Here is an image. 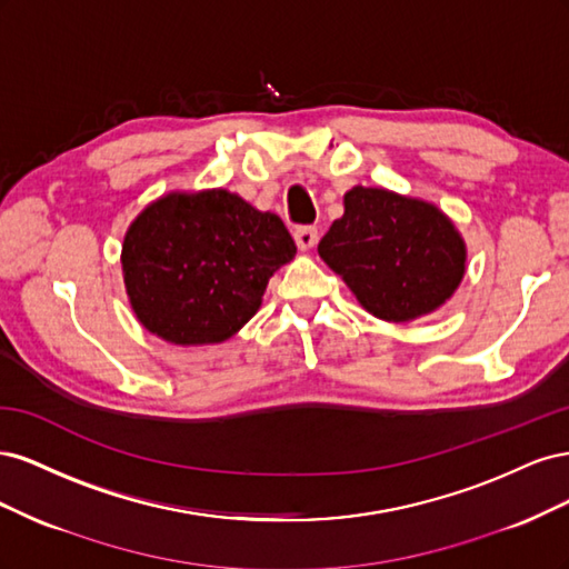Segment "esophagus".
<instances>
[{
  "label": "esophagus",
  "mask_w": 569,
  "mask_h": 569,
  "mask_svg": "<svg viewBox=\"0 0 569 569\" xmlns=\"http://www.w3.org/2000/svg\"><path fill=\"white\" fill-rule=\"evenodd\" d=\"M295 242L299 251H311L318 244V230L316 228H299L295 232Z\"/></svg>",
  "instance_id": "esophagus-1"
}]
</instances>
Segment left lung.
Instances as JSON below:
<instances>
[{"instance_id":"1","label":"left lung","mask_w":569,"mask_h":569,"mask_svg":"<svg viewBox=\"0 0 569 569\" xmlns=\"http://www.w3.org/2000/svg\"><path fill=\"white\" fill-rule=\"evenodd\" d=\"M318 253L375 318L410 322L449 301L468 270V247L437 203L356 184Z\"/></svg>"}]
</instances>
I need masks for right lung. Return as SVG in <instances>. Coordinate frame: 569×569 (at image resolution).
I'll return each mask as SVG.
<instances>
[{"label": "right lung", "instance_id": "add662e5", "mask_svg": "<svg viewBox=\"0 0 569 569\" xmlns=\"http://www.w3.org/2000/svg\"><path fill=\"white\" fill-rule=\"evenodd\" d=\"M297 256L284 222L222 187L168 192L130 222L120 251L134 318L176 347L222 343L256 316Z\"/></svg>", "mask_w": 569, "mask_h": 569}]
</instances>
